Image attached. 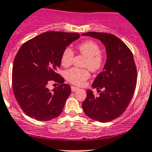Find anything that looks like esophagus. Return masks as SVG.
<instances>
[{"mask_svg": "<svg viewBox=\"0 0 152 152\" xmlns=\"http://www.w3.org/2000/svg\"><path fill=\"white\" fill-rule=\"evenodd\" d=\"M71 91H73V92H75V91H76L77 90H79V89L78 87H76V86H71Z\"/></svg>", "mask_w": 152, "mask_h": 152, "instance_id": "1", "label": "esophagus"}]
</instances>
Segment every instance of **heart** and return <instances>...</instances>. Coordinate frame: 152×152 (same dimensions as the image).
<instances>
[{"label": "heart", "mask_w": 152, "mask_h": 152, "mask_svg": "<svg viewBox=\"0 0 152 152\" xmlns=\"http://www.w3.org/2000/svg\"><path fill=\"white\" fill-rule=\"evenodd\" d=\"M78 50L81 55L86 58L85 67L89 68L92 71L101 69L104 63V57L100 53V47L96 42L92 40H87L78 46ZM74 53L72 49L66 48L62 53L61 62L64 67H68L72 63ZM66 79L75 85H82L84 81L90 76L89 71L87 69H79L72 68L66 72Z\"/></svg>", "instance_id": "b5f03b06"}]
</instances>
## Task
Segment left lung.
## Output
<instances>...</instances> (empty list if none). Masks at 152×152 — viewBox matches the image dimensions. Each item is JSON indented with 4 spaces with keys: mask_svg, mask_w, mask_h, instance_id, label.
<instances>
[{
    "mask_svg": "<svg viewBox=\"0 0 152 152\" xmlns=\"http://www.w3.org/2000/svg\"><path fill=\"white\" fill-rule=\"evenodd\" d=\"M81 35L95 38L104 44L107 61L103 71L98 74L91 86L104 88L98 96L91 89L86 91L83 102L84 113L94 121L110 122L118 118L126 110L132 99L137 81V71L131 50L113 34L87 32Z\"/></svg>",
    "mask_w": 152,
    "mask_h": 152,
    "instance_id": "obj_1",
    "label": "left lung"
}]
</instances>
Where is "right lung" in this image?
Wrapping results in <instances>:
<instances>
[{
	"mask_svg": "<svg viewBox=\"0 0 152 152\" xmlns=\"http://www.w3.org/2000/svg\"><path fill=\"white\" fill-rule=\"evenodd\" d=\"M78 33L47 31L24 43L15 57L12 86L21 110L30 118L46 121L62 113L71 87L57 73L63 50L78 39ZM59 83L50 91L48 84Z\"/></svg>",
	"mask_w": 152,
	"mask_h": 152,
	"instance_id": "1",
	"label": "right lung"
}]
</instances>
